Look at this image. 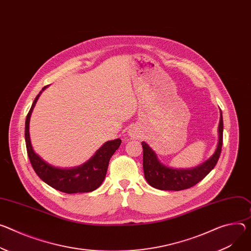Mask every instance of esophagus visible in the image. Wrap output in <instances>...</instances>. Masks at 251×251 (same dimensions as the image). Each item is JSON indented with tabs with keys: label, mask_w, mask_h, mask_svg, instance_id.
<instances>
[{
	"label": "esophagus",
	"mask_w": 251,
	"mask_h": 251,
	"mask_svg": "<svg viewBox=\"0 0 251 251\" xmlns=\"http://www.w3.org/2000/svg\"><path fill=\"white\" fill-rule=\"evenodd\" d=\"M129 132H130V135L132 136V137H136V136H137V135L139 134V132H138L137 130H136V129H134V128L131 129Z\"/></svg>",
	"instance_id": "1"
}]
</instances>
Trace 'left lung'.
I'll use <instances>...</instances> for the list:
<instances>
[{
    "label": "left lung",
    "mask_w": 251,
    "mask_h": 251,
    "mask_svg": "<svg viewBox=\"0 0 251 251\" xmlns=\"http://www.w3.org/2000/svg\"><path fill=\"white\" fill-rule=\"evenodd\" d=\"M218 132L219 140L214 154L207 161L192 169H174L163 165L158 160L156 154L148 146V144L142 142L143 169L145 179L148 183L157 189L174 191L184 190L196 185L199 181H201L215 167L219 159L223 141L222 113H220Z\"/></svg>",
    "instance_id": "obj_1"
}]
</instances>
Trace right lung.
<instances>
[{
	"instance_id": "add662e5",
	"label": "right lung",
	"mask_w": 251,
	"mask_h": 251,
	"mask_svg": "<svg viewBox=\"0 0 251 251\" xmlns=\"http://www.w3.org/2000/svg\"><path fill=\"white\" fill-rule=\"evenodd\" d=\"M46 89L45 86L43 90ZM41 92L35 98L32 107L28 113L25 124V140L27 153L30 162L36 172V174L48 185L56 190L64 193H84L91 192L97 189L106 176L110 158L114 154L120 144L121 139H115L106 142L101 148L97 150L95 155L83 165L73 169H60L56 168L47 162L34 152L29 134V122L33 108L40 96Z\"/></svg>"
}]
</instances>
